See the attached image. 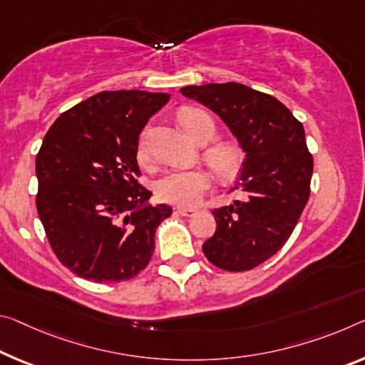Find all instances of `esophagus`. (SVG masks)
Returning <instances> with one entry per match:
<instances>
[{"label":"esophagus","instance_id":"1","mask_svg":"<svg viewBox=\"0 0 365 365\" xmlns=\"http://www.w3.org/2000/svg\"><path fill=\"white\" fill-rule=\"evenodd\" d=\"M177 212L180 214V216H185V217H192L193 214H196V210H193V207H178Z\"/></svg>","mask_w":365,"mask_h":365}]
</instances>
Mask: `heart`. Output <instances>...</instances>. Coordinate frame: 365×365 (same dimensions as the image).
<instances>
[{
	"instance_id": "heart-1",
	"label": "heart",
	"mask_w": 365,
	"mask_h": 365,
	"mask_svg": "<svg viewBox=\"0 0 365 365\" xmlns=\"http://www.w3.org/2000/svg\"><path fill=\"white\" fill-rule=\"evenodd\" d=\"M178 121H180L182 128L187 131V135L198 144L210 141L214 136V131H216L212 118L200 108H182L178 112ZM138 158L141 160L146 158L144 141L138 146ZM205 159L217 177L230 178L242 167L244 153L237 143L221 141L206 149ZM210 173L203 169H177L160 175L154 183V190L158 198L164 203L173 206H195L201 200V196L206 193V190L210 188Z\"/></svg>"
}]
</instances>
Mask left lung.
<instances>
[{"label": "left lung", "instance_id": "obj_1", "mask_svg": "<svg viewBox=\"0 0 365 365\" xmlns=\"http://www.w3.org/2000/svg\"><path fill=\"white\" fill-rule=\"evenodd\" d=\"M180 92L216 112L247 153L235 187L244 198L212 210L217 227L203 253L224 271H250L284 247L309 201L314 158L304 126L276 97L239 83Z\"/></svg>", "mask_w": 365, "mask_h": 365}]
</instances>
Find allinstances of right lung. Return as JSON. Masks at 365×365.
Here are the masks:
<instances>
[{
  "mask_svg": "<svg viewBox=\"0 0 365 365\" xmlns=\"http://www.w3.org/2000/svg\"><path fill=\"white\" fill-rule=\"evenodd\" d=\"M169 94L106 91L63 112L36 159L37 212L56 258L96 282L146 268L167 205L148 206L138 182V138Z\"/></svg>",
  "mask_w": 365,
  "mask_h": 365,
  "instance_id": "obj_1",
  "label": "right lung"
}]
</instances>
